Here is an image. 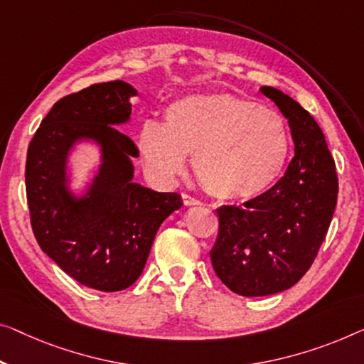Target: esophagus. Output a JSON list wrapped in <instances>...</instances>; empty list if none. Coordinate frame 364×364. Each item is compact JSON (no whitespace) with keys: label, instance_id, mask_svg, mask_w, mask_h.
Segmentation results:
<instances>
[{"label":"esophagus","instance_id":"34e87169","mask_svg":"<svg viewBox=\"0 0 364 364\" xmlns=\"http://www.w3.org/2000/svg\"><path fill=\"white\" fill-rule=\"evenodd\" d=\"M183 203H184V205H200L199 199L193 198L191 194H186V193L183 194Z\"/></svg>","mask_w":364,"mask_h":364}]
</instances>
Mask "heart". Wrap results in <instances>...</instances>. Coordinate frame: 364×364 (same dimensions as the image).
<instances>
[{"instance_id": "1", "label": "heart", "mask_w": 364, "mask_h": 364, "mask_svg": "<svg viewBox=\"0 0 364 364\" xmlns=\"http://www.w3.org/2000/svg\"><path fill=\"white\" fill-rule=\"evenodd\" d=\"M144 164L161 180L181 175L186 155L205 191L219 199H252L273 186L291 150L279 112L229 95L181 97L165 109L164 126L137 134Z\"/></svg>"}]
</instances>
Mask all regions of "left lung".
Here are the masks:
<instances>
[{"label": "left lung", "instance_id": "8db88e82", "mask_svg": "<svg viewBox=\"0 0 364 364\" xmlns=\"http://www.w3.org/2000/svg\"><path fill=\"white\" fill-rule=\"evenodd\" d=\"M291 127L294 159L284 176L242 205H222L210 262L235 294L257 297L289 289L307 273L327 235L338 178L322 129L299 102L262 86Z\"/></svg>", "mask_w": 364, "mask_h": 364}]
</instances>
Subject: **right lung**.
I'll return each mask as SVG.
<instances>
[{
    "instance_id": "obj_1",
    "label": "right lung",
    "mask_w": 364,
    "mask_h": 364,
    "mask_svg": "<svg viewBox=\"0 0 364 364\" xmlns=\"http://www.w3.org/2000/svg\"><path fill=\"white\" fill-rule=\"evenodd\" d=\"M137 95L126 81L91 85L62 97L43 117L26 160L31 225L42 252L80 284L114 292L132 286L156 230L183 205L178 193L134 183L135 144L116 126ZM81 139L102 149V165L83 197L68 189L69 150Z\"/></svg>"
}]
</instances>
